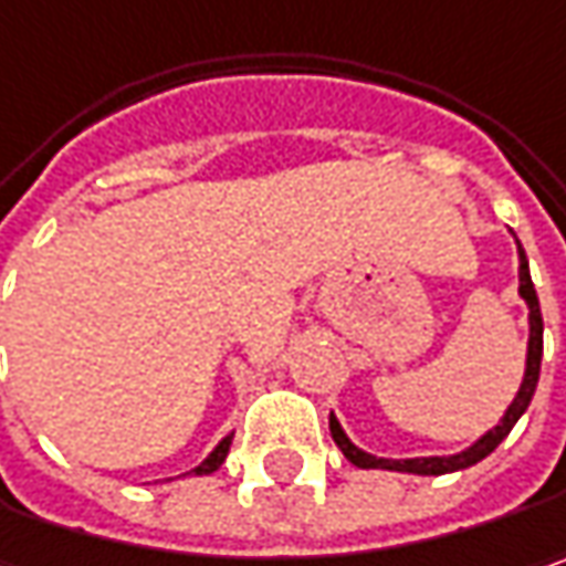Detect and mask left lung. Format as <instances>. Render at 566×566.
Listing matches in <instances>:
<instances>
[{
	"instance_id": "1",
	"label": "left lung",
	"mask_w": 566,
	"mask_h": 566,
	"mask_svg": "<svg viewBox=\"0 0 566 566\" xmlns=\"http://www.w3.org/2000/svg\"><path fill=\"white\" fill-rule=\"evenodd\" d=\"M516 250H520V297L526 301L528 307V352L526 374H523V382H520V392H516V399H513L510 408L504 411V418L488 430L484 437H479L469 450H462V453L418 455V459H380V455L364 453L360 447H355V443L348 440V433L338 424V418L329 415L332 440H335V447L345 453L348 462H355L357 469H389V472H408V475H447V472H459V469L475 465L484 455H491L501 447V440H504L506 433L513 430V424L523 418V411H526L528 402H532V396H535L538 370H542V332H545V326H542V310H538V294H535V284H532V275H528L526 250L520 247V240H516Z\"/></svg>"
}]
</instances>
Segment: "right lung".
Instances as JSON below:
<instances>
[{
  "instance_id": "add662e5",
  "label": "right lung",
  "mask_w": 566,
  "mask_h": 566,
  "mask_svg": "<svg viewBox=\"0 0 566 566\" xmlns=\"http://www.w3.org/2000/svg\"><path fill=\"white\" fill-rule=\"evenodd\" d=\"M231 440H234V433H228V437H224V440H221V443H218V447L211 450L209 459H206L202 465H196L192 472H186V475H211V472H214V469H218V465H221V462L228 459V450H231Z\"/></svg>"
}]
</instances>
